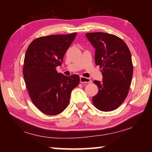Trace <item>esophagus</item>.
Instances as JSON below:
<instances>
[{"label": "esophagus", "instance_id": "1", "mask_svg": "<svg viewBox=\"0 0 152 152\" xmlns=\"http://www.w3.org/2000/svg\"><path fill=\"white\" fill-rule=\"evenodd\" d=\"M80 82L81 83H91V80H90L88 78H86V77H83V76H80Z\"/></svg>", "mask_w": 152, "mask_h": 152}]
</instances>
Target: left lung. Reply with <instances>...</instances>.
Masks as SVG:
<instances>
[{
  "label": "left lung",
  "mask_w": 152,
  "mask_h": 152,
  "mask_svg": "<svg viewBox=\"0 0 152 152\" xmlns=\"http://www.w3.org/2000/svg\"><path fill=\"white\" fill-rule=\"evenodd\" d=\"M86 36L95 48V64L101 69L103 76L102 82L94 81L99 91L92 102L99 110H114L124 102L130 88L133 73L130 50L114 34L96 32Z\"/></svg>",
  "instance_id": "8db88e82"
}]
</instances>
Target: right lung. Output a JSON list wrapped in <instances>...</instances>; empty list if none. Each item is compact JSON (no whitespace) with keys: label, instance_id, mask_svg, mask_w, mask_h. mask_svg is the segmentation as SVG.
<instances>
[{"label":"right lung","instance_id":"right-lung-1","mask_svg":"<svg viewBox=\"0 0 152 152\" xmlns=\"http://www.w3.org/2000/svg\"><path fill=\"white\" fill-rule=\"evenodd\" d=\"M77 33L49 35L34 39L28 46L23 68L28 94L36 107L48 115H57L69 104L71 91L80 76L57 72Z\"/></svg>","mask_w":152,"mask_h":152}]
</instances>
